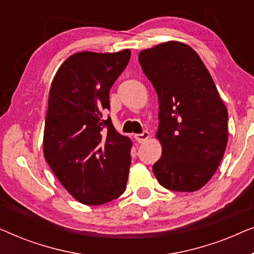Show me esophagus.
Wrapping results in <instances>:
<instances>
[{"mask_svg":"<svg viewBox=\"0 0 254 254\" xmlns=\"http://www.w3.org/2000/svg\"><path fill=\"white\" fill-rule=\"evenodd\" d=\"M149 136H150V134H149V131H143V133L142 134H136V135H134V137H135V140H136L138 143H144L145 141L148 140L149 138Z\"/></svg>","mask_w":254,"mask_h":254,"instance_id":"1","label":"esophagus"}]
</instances>
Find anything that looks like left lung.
Listing matches in <instances>:
<instances>
[{
	"label": "left lung",
	"mask_w": 254,
	"mask_h": 254,
	"mask_svg": "<svg viewBox=\"0 0 254 254\" xmlns=\"http://www.w3.org/2000/svg\"><path fill=\"white\" fill-rule=\"evenodd\" d=\"M138 62L158 96L162 156L154 175L168 190H200L228 143V111L216 85L196 52L179 41L141 51Z\"/></svg>",
	"instance_id": "left-lung-1"
}]
</instances>
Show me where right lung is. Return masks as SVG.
<instances>
[{"label":"right lung","instance_id":"add662e5","mask_svg":"<svg viewBox=\"0 0 254 254\" xmlns=\"http://www.w3.org/2000/svg\"><path fill=\"white\" fill-rule=\"evenodd\" d=\"M130 51L79 52L52 82L44 130V156L65 190L79 202L98 206L125 192L131 141L111 118L110 89L127 67Z\"/></svg>","mask_w":254,"mask_h":254}]
</instances>
